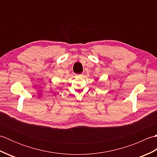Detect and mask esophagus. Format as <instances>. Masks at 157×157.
Instances as JSON below:
<instances>
[{"label": "esophagus", "instance_id": "obj_1", "mask_svg": "<svg viewBox=\"0 0 157 157\" xmlns=\"http://www.w3.org/2000/svg\"><path fill=\"white\" fill-rule=\"evenodd\" d=\"M82 75H83L82 73H81V74H78V75H77V76H78V77H82Z\"/></svg>", "mask_w": 157, "mask_h": 157}]
</instances>
